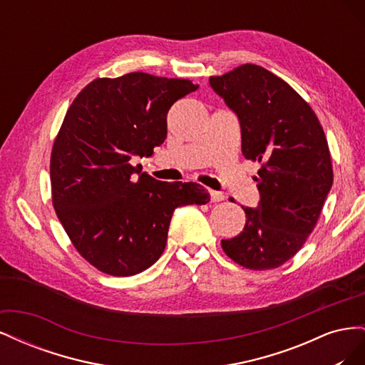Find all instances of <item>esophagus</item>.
I'll return each instance as SVG.
<instances>
[{"label":"esophagus","mask_w":365,"mask_h":365,"mask_svg":"<svg viewBox=\"0 0 365 365\" xmlns=\"http://www.w3.org/2000/svg\"><path fill=\"white\" fill-rule=\"evenodd\" d=\"M210 196H212V202H219V201L225 200V195L222 192L212 190V192H210Z\"/></svg>","instance_id":"obj_1"}]
</instances>
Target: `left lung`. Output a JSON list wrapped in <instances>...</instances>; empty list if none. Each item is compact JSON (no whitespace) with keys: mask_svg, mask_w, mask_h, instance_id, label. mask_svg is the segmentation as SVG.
Segmentation results:
<instances>
[{"mask_svg":"<svg viewBox=\"0 0 365 365\" xmlns=\"http://www.w3.org/2000/svg\"><path fill=\"white\" fill-rule=\"evenodd\" d=\"M240 125L242 153L262 163L257 207H242V233L220 242L230 259L263 271L303 247L332 189L334 172L322 125L292 88L259 65L210 77Z\"/></svg>","mask_w":365,"mask_h":365,"instance_id":"left-lung-1","label":"left lung"}]
</instances>
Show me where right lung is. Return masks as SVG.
I'll return each mask as SVG.
<instances>
[{"label": "right lung", "mask_w": 365, "mask_h": 365, "mask_svg": "<svg viewBox=\"0 0 365 365\" xmlns=\"http://www.w3.org/2000/svg\"><path fill=\"white\" fill-rule=\"evenodd\" d=\"M197 88L129 73L96 79L71 103L51 152L53 205L98 271L129 277L148 269L168 244L175 208L208 202L200 184L158 181L129 163L163 145L170 106Z\"/></svg>", "instance_id": "obj_1"}]
</instances>
